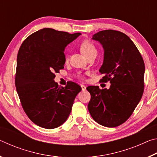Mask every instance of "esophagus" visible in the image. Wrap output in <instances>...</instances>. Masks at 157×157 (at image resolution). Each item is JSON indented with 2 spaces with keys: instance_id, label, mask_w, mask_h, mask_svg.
Instances as JSON below:
<instances>
[{
  "instance_id": "1",
  "label": "esophagus",
  "mask_w": 157,
  "mask_h": 157,
  "mask_svg": "<svg viewBox=\"0 0 157 157\" xmlns=\"http://www.w3.org/2000/svg\"><path fill=\"white\" fill-rule=\"evenodd\" d=\"M81 88H82V91H85V90H86V86H85V85H83V84H82L81 85Z\"/></svg>"
}]
</instances>
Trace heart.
<instances>
[{
    "mask_svg": "<svg viewBox=\"0 0 157 157\" xmlns=\"http://www.w3.org/2000/svg\"><path fill=\"white\" fill-rule=\"evenodd\" d=\"M79 48H80L81 52L83 53L84 56H86V57H89L90 55L96 54L97 53L96 48H95L94 44L91 43V42L89 41L85 40L84 41H82L80 46H79ZM66 60L68 61V58H66Z\"/></svg>",
    "mask_w": 157,
    "mask_h": 157,
    "instance_id": "1",
    "label": "heart"
}]
</instances>
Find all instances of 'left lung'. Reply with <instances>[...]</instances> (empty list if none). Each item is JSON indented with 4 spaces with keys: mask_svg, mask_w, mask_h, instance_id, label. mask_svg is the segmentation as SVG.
<instances>
[{
    "mask_svg": "<svg viewBox=\"0 0 157 157\" xmlns=\"http://www.w3.org/2000/svg\"><path fill=\"white\" fill-rule=\"evenodd\" d=\"M92 39L99 41L105 50L104 62L99 71L104 76L100 82H109L111 85L108 89L87 87L91 94L88 109L98 123L115 127L131 116L141 99L144 61L134 42L120 31L102 30Z\"/></svg>",
    "mask_w": 157,
    "mask_h": 157,
    "instance_id": "8db88e82",
    "label": "left lung"
}]
</instances>
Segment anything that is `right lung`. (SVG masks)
I'll return each mask as SVG.
<instances>
[{"label":"right lung","instance_id":"add662e5","mask_svg":"<svg viewBox=\"0 0 157 157\" xmlns=\"http://www.w3.org/2000/svg\"><path fill=\"white\" fill-rule=\"evenodd\" d=\"M81 33L44 28L30 34L18 50L15 85L21 105L34 124L57 128L67 120L81 86L69 81L65 87L54 81L63 68V50Z\"/></svg>","mask_w":157,"mask_h":157}]
</instances>
